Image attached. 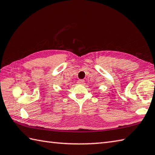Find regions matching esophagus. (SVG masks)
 I'll return each mask as SVG.
<instances>
[{"label": "esophagus", "instance_id": "esophagus-1", "mask_svg": "<svg viewBox=\"0 0 155 155\" xmlns=\"http://www.w3.org/2000/svg\"><path fill=\"white\" fill-rule=\"evenodd\" d=\"M84 82H85V81H84V80H78V83L80 84V85H83Z\"/></svg>", "mask_w": 155, "mask_h": 155}]
</instances>
